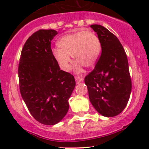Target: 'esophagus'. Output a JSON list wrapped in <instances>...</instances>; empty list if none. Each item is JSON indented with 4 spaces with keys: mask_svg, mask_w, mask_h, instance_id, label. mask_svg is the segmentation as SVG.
I'll list each match as a JSON object with an SVG mask.
<instances>
[{
    "mask_svg": "<svg viewBox=\"0 0 149 149\" xmlns=\"http://www.w3.org/2000/svg\"><path fill=\"white\" fill-rule=\"evenodd\" d=\"M75 80H76V83L77 84H79V83H81V81H83V79H82L81 77H80V76H76V78H75Z\"/></svg>",
    "mask_w": 149,
    "mask_h": 149,
    "instance_id": "obj_1",
    "label": "esophagus"
}]
</instances>
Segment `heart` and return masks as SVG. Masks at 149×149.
Listing matches in <instances>:
<instances>
[{
  "label": "heart",
  "mask_w": 149,
  "mask_h": 149,
  "mask_svg": "<svg viewBox=\"0 0 149 149\" xmlns=\"http://www.w3.org/2000/svg\"><path fill=\"white\" fill-rule=\"evenodd\" d=\"M59 49H52V55L63 70L68 71L71 65L70 55L76 60V73L83 72V67L94 65L100 57L101 44L98 37L91 31H80L63 36L58 42Z\"/></svg>",
  "instance_id": "obj_1"
}]
</instances>
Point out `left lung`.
Listing matches in <instances>:
<instances>
[{"label":"left lung","instance_id":"8db88e82","mask_svg":"<svg viewBox=\"0 0 149 149\" xmlns=\"http://www.w3.org/2000/svg\"><path fill=\"white\" fill-rule=\"evenodd\" d=\"M97 32L102 54L94 70L84 79L91 104L104 117H115L125 108L131 92L127 55L118 37L101 25Z\"/></svg>","mask_w":149,"mask_h":149}]
</instances>
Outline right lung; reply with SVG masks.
<instances>
[{
  "label": "right lung",
  "instance_id": "1",
  "mask_svg": "<svg viewBox=\"0 0 149 149\" xmlns=\"http://www.w3.org/2000/svg\"><path fill=\"white\" fill-rule=\"evenodd\" d=\"M54 29H40L30 36L21 54L19 73L21 95L33 118L53 125L69 109L68 100L76 86L73 75L61 70L52 55Z\"/></svg>",
  "mask_w": 149,
  "mask_h": 149
}]
</instances>
